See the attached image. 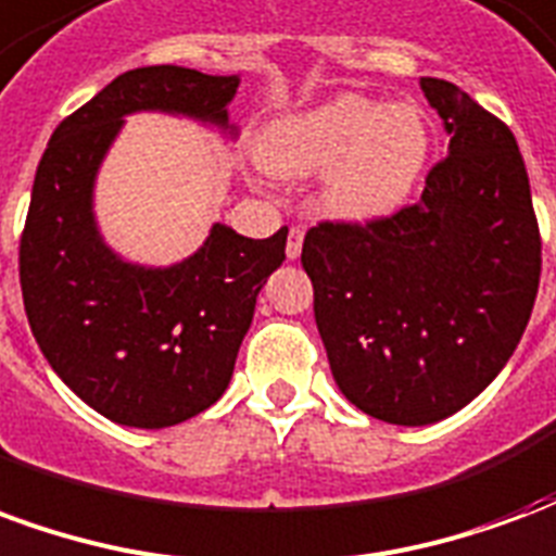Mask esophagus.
<instances>
[{
    "instance_id": "1",
    "label": "esophagus",
    "mask_w": 556,
    "mask_h": 556,
    "mask_svg": "<svg viewBox=\"0 0 556 556\" xmlns=\"http://www.w3.org/2000/svg\"><path fill=\"white\" fill-rule=\"evenodd\" d=\"M303 235H306V231H303L301 226H291V229H289V241H286V255H289L291 262H294V258H301Z\"/></svg>"
}]
</instances>
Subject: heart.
Returning <instances> with one entry per match:
<instances>
[{
	"label": "heart",
	"mask_w": 556,
	"mask_h": 556,
	"mask_svg": "<svg viewBox=\"0 0 556 556\" xmlns=\"http://www.w3.org/2000/svg\"><path fill=\"white\" fill-rule=\"evenodd\" d=\"M255 157L277 178H321V205L339 219H375L399 207L429 160V127L414 103L339 91L277 115L255 139Z\"/></svg>",
	"instance_id": "b5f03b06"
}]
</instances>
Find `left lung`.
I'll return each instance as SVG.
<instances>
[{
  "mask_svg": "<svg viewBox=\"0 0 556 556\" xmlns=\"http://www.w3.org/2000/svg\"><path fill=\"white\" fill-rule=\"evenodd\" d=\"M422 91L450 137L417 205L303 238L315 325L351 405L393 426L453 417L521 342L542 241L513 130L446 79Z\"/></svg>",
  "mask_w": 556,
  "mask_h": 556,
  "instance_id": "1",
  "label": "left lung"
}]
</instances>
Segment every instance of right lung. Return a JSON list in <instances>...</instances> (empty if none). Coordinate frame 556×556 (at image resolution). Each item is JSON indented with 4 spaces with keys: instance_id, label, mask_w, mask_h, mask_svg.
<instances>
[{
    "instance_id": "1",
    "label": "right lung",
    "mask_w": 556,
    "mask_h": 556,
    "mask_svg": "<svg viewBox=\"0 0 556 556\" xmlns=\"http://www.w3.org/2000/svg\"><path fill=\"white\" fill-rule=\"evenodd\" d=\"M238 86V74L178 65L127 71L55 127L35 172L20 241L29 327L53 372L118 426H178L226 393L289 229L253 241L214 223L193 255L137 265L98 229V172L134 113L184 115L235 139L229 103Z\"/></svg>"
}]
</instances>
